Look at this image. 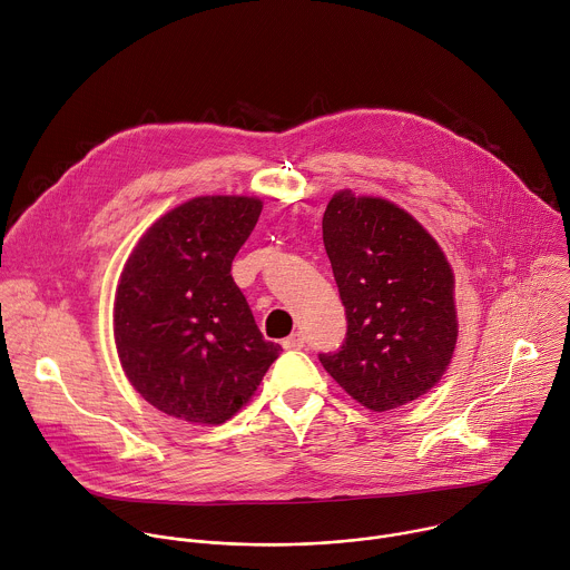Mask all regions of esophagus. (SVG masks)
I'll return each mask as SVG.
<instances>
[{
	"label": "esophagus",
	"instance_id": "1",
	"mask_svg": "<svg viewBox=\"0 0 570 570\" xmlns=\"http://www.w3.org/2000/svg\"><path fill=\"white\" fill-rule=\"evenodd\" d=\"M304 344H306V337H304V333H293V335H288L284 342H282V346L284 348H304Z\"/></svg>",
	"mask_w": 570,
	"mask_h": 570
}]
</instances>
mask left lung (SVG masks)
<instances>
[{
  "mask_svg": "<svg viewBox=\"0 0 570 570\" xmlns=\"http://www.w3.org/2000/svg\"><path fill=\"white\" fill-rule=\"evenodd\" d=\"M322 239L346 311V337L320 353L362 407L390 412L428 394L450 366L459 320L454 273L436 239L377 197L333 195Z\"/></svg>",
  "mask_w": 570,
  "mask_h": 570,
  "instance_id": "left-lung-1",
  "label": "left lung"
}]
</instances>
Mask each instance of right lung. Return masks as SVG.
<instances>
[{"mask_svg": "<svg viewBox=\"0 0 570 570\" xmlns=\"http://www.w3.org/2000/svg\"><path fill=\"white\" fill-rule=\"evenodd\" d=\"M262 215L255 197H197L140 237L118 279L114 340L127 381L158 412L222 425L282 346L266 342L230 268Z\"/></svg>", "mask_w": 570, "mask_h": 570, "instance_id": "1", "label": "right lung"}]
</instances>
